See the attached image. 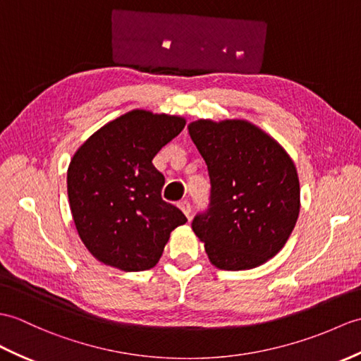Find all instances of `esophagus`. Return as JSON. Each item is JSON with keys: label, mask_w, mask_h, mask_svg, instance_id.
Wrapping results in <instances>:
<instances>
[{"label": "esophagus", "mask_w": 361, "mask_h": 361, "mask_svg": "<svg viewBox=\"0 0 361 361\" xmlns=\"http://www.w3.org/2000/svg\"><path fill=\"white\" fill-rule=\"evenodd\" d=\"M178 207L181 209V211L184 212V215L188 216V219H190V211H192V206H190V203L188 200H183V201H180L178 203Z\"/></svg>", "instance_id": "34e87169"}]
</instances>
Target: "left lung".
<instances>
[{
	"mask_svg": "<svg viewBox=\"0 0 361 361\" xmlns=\"http://www.w3.org/2000/svg\"><path fill=\"white\" fill-rule=\"evenodd\" d=\"M189 133L207 164L211 195L192 220L211 263L252 269L280 252L297 223L300 183L284 149L243 120H198Z\"/></svg>",
	"mask_w": 361,
	"mask_h": 361,
	"instance_id": "1",
	"label": "left lung"
}]
</instances>
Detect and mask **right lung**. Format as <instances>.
Returning <instances> with one entry per match:
<instances>
[{
	"label": "right lung",
	"mask_w": 361,
	"mask_h": 361,
	"mask_svg": "<svg viewBox=\"0 0 361 361\" xmlns=\"http://www.w3.org/2000/svg\"><path fill=\"white\" fill-rule=\"evenodd\" d=\"M180 116L132 111L97 130L67 171L78 235L99 262L126 272L154 267L171 232L188 221L161 198L154 157L183 130Z\"/></svg>",
	"instance_id": "1"
}]
</instances>
